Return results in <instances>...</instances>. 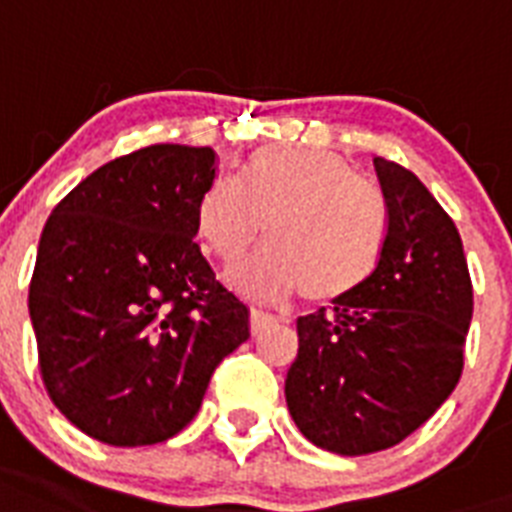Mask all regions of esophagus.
I'll use <instances>...</instances> for the list:
<instances>
[{"instance_id":"34e87169","label":"esophagus","mask_w":512,"mask_h":512,"mask_svg":"<svg viewBox=\"0 0 512 512\" xmlns=\"http://www.w3.org/2000/svg\"><path fill=\"white\" fill-rule=\"evenodd\" d=\"M273 321H276V318L270 313H265V310H257V307L249 310V331H252V334H260V331H263L265 326H270Z\"/></svg>"}]
</instances>
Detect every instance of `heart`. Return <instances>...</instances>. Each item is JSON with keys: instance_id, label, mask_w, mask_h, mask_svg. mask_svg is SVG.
<instances>
[{"instance_id": "obj_1", "label": "heart", "mask_w": 512, "mask_h": 512, "mask_svg": "<svg viewBox=\"0 0 512 512\" xmlns=\"http://www.w3.org/2000/svg\"><path fill=\"white\" fill-rule=\"evenodd\" d=\"M268 247L228 273L249 297H284L331 305L368 284L384 255L389 215L381 194L355 178L336 152L263 147L242 178H213L197 202L205 252L231 265L263 234Z\"/></svg>"}]
</instances>
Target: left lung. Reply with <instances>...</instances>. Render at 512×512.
I'll use <instances>...</instances> for the list:
<instances>
[{"label":"left lung","mask_w":512,"mask_h":512,"mask_svg":"<svg viewBox=\"0 0 512 512\" xmlns=\"http://www.w3.org/2000/svg\"><path fill=\"white\" fill-rule=\"evenodd\" d=\"M389 234L363 289L297 321L286 373L297 429L336 455L400 444L439 410L463 373L473 284L452 218L415 173L373 157Z\"/></svg>","instance_id":"1"}]
</instances>
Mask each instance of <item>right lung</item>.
Returning <instances> with one entry per match:
<instances>
[{"label": "right lung", "instance_id": "1", "mask_svg": "<svg viewBox=\"0 0 512 512\" xmlns=\"http://www.w3.org/2000/svg\"><path fill=\"white\" fill-rule=\"evenodd\" d=\"M210 147L152 144L60 199L28 286L41 381L73 426L112 447L176 436L249 339V310L199 252Z\"/></svg>", "mask_w": 512, "mask_h": 512}]
</instances>
